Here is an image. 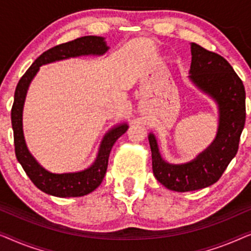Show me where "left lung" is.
<instances>
[{
    "label": "left lung",
    "mask_w": 251,
    "mask_h": 251,
    "mask_svg": "<svg viewBox=\"0 0 251 251\" xmlns=\"http://www.w3.org/2000/svg\"><path fill=\"white\" fill-rule=\"evenodd\" d=\"M190 78L211 95L220 107L216 139L191 162L171 165L161 159L156 139L149 135L152 169L156 178L173 191L186 192L207 188L223 175L239 149L246 122V91L242 80L223 56L191 43Z\"/></svg>",
    "instance_id": "8db88e82"
}]
</instances>
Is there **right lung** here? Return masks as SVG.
<instances>
[{"mask_svg":"<svg viewBox=\"0 0 251 251\" xmlns=\"http://www.w3.org/2000/svg\"><path fill=\"white\" fill-rule=\"evenodd\" d=\"M108 50L103 38L99 36H83L76 38L68 43L55 45L42 53L35 60L27 72L24 74L17 84L15 91V101L11 109V123L13 128V141H15L16 157L20 165L23 166L30 181L37 186L41 191L48 195L70 198L82 197L94 191L101 182L107 172L109 154L111 148L118 137H121L127 130L126 124L115 127L111 129L102 141L98 158L90 168L79 173H69V174H52L42 168L31 154L28 152L23 134V107L27 89L30 80L34 78L40 69V66L45 63L53 62L55 60L67 59L70 56L84 54H103Z\"/></svg>","mask_w":251,"mask_h":251,"instance_id":"1","label":"right lung"}]
</instances>
